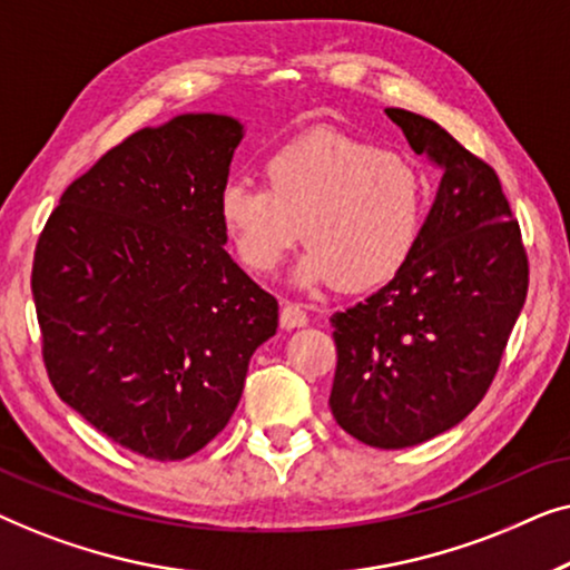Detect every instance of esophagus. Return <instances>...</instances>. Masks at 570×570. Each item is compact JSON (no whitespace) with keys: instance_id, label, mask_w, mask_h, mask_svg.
Returning <instances> with one entry per match:
<instances>
[{"instance_id":"34e87169","label":"esophagus","mask_w":570,"mask_h":570,"mask_svg":"<svg viewBox=\"0 0 570 570\" xmlns=\"http://www.w3.org/2000/svg\"><path fill=\"white\" fill-rule=\"evenodd\" d=\"M306 324L308 316L298 303H285V306L279 308V326H283V330H301V326Z\"/></svg>"}]
</instances>
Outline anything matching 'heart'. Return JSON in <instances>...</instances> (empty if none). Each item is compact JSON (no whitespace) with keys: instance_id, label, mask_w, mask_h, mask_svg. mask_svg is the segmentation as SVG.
I'll use <instances>...</instances> for the list:
<instances>
[{"instance_id":"obj_1","label":"heart","mask_w":570,"mask_h":570,"mask_svg":"<svg viewBox=\"0 0 570 570\" xmlns=\"http://www.w3.org/2000/svg\"><path fill=\"white\" fill-rule=\"evenodd\" d=\"M264 186L230 181L217 209L240 264L279 269L301 240V287L340 283L350 293L386 285L415 256L428 217V181L415 163L363 139L314 131L264 160Z\"/></svg>"}]
</instances>
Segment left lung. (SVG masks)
<instances>
[{
  "instance_id": "obj_1",
  "label": "left lung",
  "mask_w": 570,
  "mask_h": 570,
  "mask_svg": "<svg viewBox=\"0 0 570 570\" xmlns=\"http://www.w3.org/2000/svg\"><path fill=\"white\" fill-rule=\"evenodd\" d=\"M386 116L441 181L407 267L332 316L330 407L353 439L407 449L462 423L485 396L524 308L529 262L495 170L425 116Z\"/></svg>"
}]
</instances>
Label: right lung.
I'll use <instances>...</instances> for the list:
<instances>
[{
  "label": "right lung",
  "mask_w": 570,
  "mask_h": 570,
  "mask_svg": "<svg viewBox=\"0 0 570 570\" xmlns=\"http://www.w3.org/2000/svg\"><path fill=\"white\" fill-rule=\"evenodd\" d=\"M244 124L181 114L67 186L38 238L36 314L61 402L124 449L178 462L228 425L277 301L225 252Z\"/></svg>",
  "instance_id": "right-lung-1"
}]
</instances>
